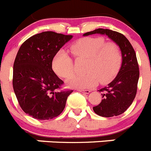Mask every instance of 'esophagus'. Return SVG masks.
<instances>
[{
	"label": "esophagus",
	"mask_w": 151,
	"mask_h": 151,
	"mask_svg": "<svg viewBox=\"0 0 151 151\" xmlns=\"http://www.w3.org/2000/svg\"><path fill=\"white\" fill-rule=\"evenodd\" d=\"M78 91L82 92V93H85V94H89L91 92L90 90H83V89H78Z\"/></svg>",
	"instance_id": "34e87169"
}]
</instances>
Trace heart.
<instances>
[{"instance_id": "b5f03b06", "label": "heart", "mask_w": 151, "mask_h": 151, "mask_svg": "<svg viewBox=\"0 0 151 151\" xmlns=\"http://www.w3.org/2000/svg\"><path fill=\"white\" fill-rule=\"evenodd\" d=\"M76 59L87 60L85 75L75 76L67 82L69 87L86 89L110 82L116 76L122 65V54L114 42H105L102 37H86L70 46ZM52 67L58 76L69 78L74 73V63L66 52L60 50L54 57Z\"/></svg>"}]
</instances>
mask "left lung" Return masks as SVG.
I'll use <instances>...</instances> for the list:
<instances>
[{
	"label": "left lung",
	"instance_id": "8db88e82",
	"mask_svg": "<svg viewBox=\"0 0 151 151\" xmlns=\"http://www.w3.org/2000/svg\"><path fill=\"white\" fill-rule=\"evenodd\" d=\"M101 34L108 36L119 46L122 54V65L116 78L106 87L100 89L102 101L93 110L103 117L116 116L123 113L132 104L137 93L139 67L136 54L125 35L110 29H97L83 35Z\"/></svg>",
	"mask_w": 151,
	"mask_h": 151
}]
</instances>
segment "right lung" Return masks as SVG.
<instances>
[{"label":"right lung","mask_w":151,"mask_h":151,"mask_svg":"<svg viewBox=\"0 0 151 151\" xmlns=\"http://www.w3.org/2000/svg\"><path fill=\"white\" fill-rule=\"evenodd\" d=\"M73 35L44 32L28 38L13 64V87L19 106L34 119L59 116L73 91H60L63 82L52 69V61Z\"/></svg>","instance_id":"obj_1"}]
</instances>
